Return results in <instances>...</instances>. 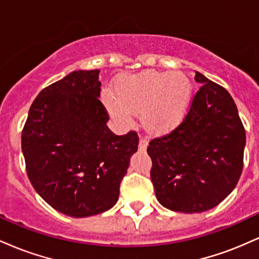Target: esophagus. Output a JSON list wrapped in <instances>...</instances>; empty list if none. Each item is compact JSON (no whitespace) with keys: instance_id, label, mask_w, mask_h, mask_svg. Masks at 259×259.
Here are the masks:
<instances>
[{"instance_id":"esophagus-1","label":"esophagus","mask_w":259,"mask_h":259,"mask_svg":"<svg viewBox=\"0 0 259 259\" xmlns=\"http://www.w3.org/2000/svg\"><path fill=\"white\" fill-rule=\"evenodd\" d=\"M147 145H148L147 140L141 139V140H140V141H139V150H140V151H146Z\"/></svg>"}]
</instances>
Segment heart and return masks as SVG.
I'll use <instances>...</instances> for the list:
<instances>
[{"label": "heart", "instance_id": "1", "mask_svg": "<svg viewBox=\"0 0 259 259\" xmlns=\"http://www.w3.org/2000/svg\"><path fill=\"white\" fill-rule=\"evenodd\" d=\"M192 97V84L179 72L146 70L123 75L115 85V95L107 92L105 103L111 114L123 124H130L134 113L141 112L148 132H171L185 119Z\"/></svg>", "mask_w": 259, "mask_h": 259}]
</instances>
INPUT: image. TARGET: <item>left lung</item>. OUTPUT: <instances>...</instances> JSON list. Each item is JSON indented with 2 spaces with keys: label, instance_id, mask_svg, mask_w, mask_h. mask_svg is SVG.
Instances as JSON below:
<instances>
[{
  "label": "left lung",
  "instance_id": "1",
  "mask_svg": "<svg viewBox=\"0 0 259 259\" xmlns=\"http://www.w3.org/2000/svg\"><path fill=\"white\" fill-rule=\"evenodd\" d=\"M201 88L185 119L147 147L157 200L175 212L215 207L236 186L243 168L245 127L233 97L196 72Z\"/></svg>",
  "mask_w": 259,
  "mask_h": 259
}]
</instances>
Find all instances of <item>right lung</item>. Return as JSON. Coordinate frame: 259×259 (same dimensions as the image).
<instances>
[{
    "mask_svg": "<svg viewBox=\"0 0 259 259\" xmlns=\"http://www.w3.org/2000/svg\"><path fill=\"white\" fill-rule=\"evenodd\" d=\"M99 74L75 70L45 88L22 132L32 187L52 208L75 218L100 214L117 203L139 145L136 132L119 136L107 126Z\"/></svg>",
    "mask_w": 259,
    "mask_h": 259,
    "instance_id": "obj_1",
    "label": "right lung"
}]
</instances>
